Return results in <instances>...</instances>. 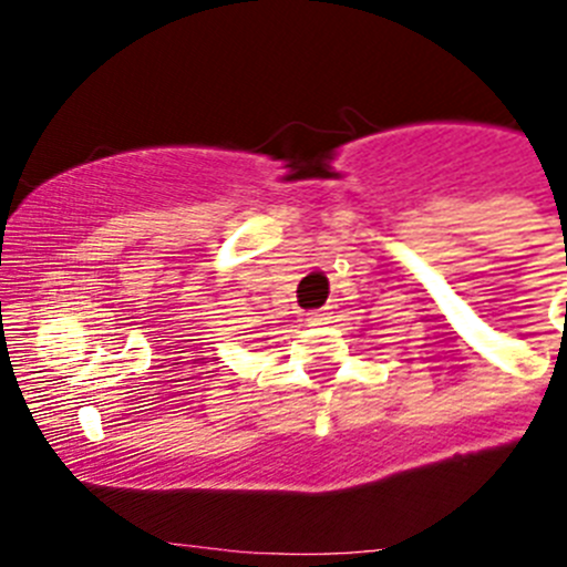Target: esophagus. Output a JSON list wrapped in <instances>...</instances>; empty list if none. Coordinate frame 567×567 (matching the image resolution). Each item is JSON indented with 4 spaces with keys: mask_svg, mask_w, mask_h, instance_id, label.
Returning <instances> with one entry per match:
<instances>
[{
    "mask_svg": "<svg viewBox=\"0 0 567 567\" xmlns=\"http://www.w3.org/2000/svg\"><path fill=\"white\" fill-rule=\"evenodd\" d=\"M307 320H310V326H323L331 320V312L329 310H312V312H307Z\"/></svg>",
    "mask_w": 567,
    "mask_h": 567,
    "instance_id": "obj_1",
    "label": "esophagus"
}]
</instances>
